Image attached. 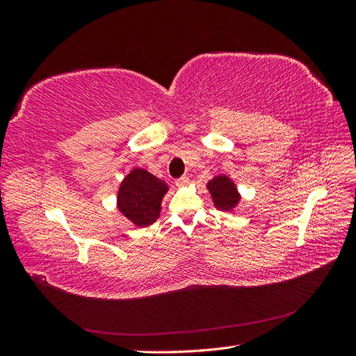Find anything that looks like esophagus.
<instances>
[{"mask_svg":"<svg viewBox=\"0 0 356 356\" xmlns=\"http://www.w3.org/2000/svg\"><path fill=\"white\" fill-rule=\"evenodd\" d=\"M188 182H190L188 177H181L175 181V184H177V187H186V186H188Z\"/></svg>","mask_w":356,"mask_h":356,"instance_id":"obj_1","label":"esophagus"}]
</instances>
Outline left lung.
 I'll list each match as a JSON object with an SVG mask.
<instances>
[{
    "mask_svg": "<svg viewBox=\"0 0 356 356\" xmlns=\"http://www.w3.org/2000/svg\"><path fill=\"white\" fill-rule=\"evenodd\" d=\"M207 188L211 193L215 208L224 212H233L242 199L233 179L225 174L217 175L208 181Z\"/></svg>",
    "mask_w": 356,
    "mask_h": 356,
    "instance_id": "obj_1",
    "label": "left lung"
}]
</instances>
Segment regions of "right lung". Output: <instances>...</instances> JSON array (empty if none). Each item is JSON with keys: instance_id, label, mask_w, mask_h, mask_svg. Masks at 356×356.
Segmentation results:
<instances>
[{"instance_id": "right-lung-1", "label": "right lung", "mask_w": 356, "mask_h": 356, "mask_svg": "<svg viewBox=\"0 0 356 356\" xmlns=\"http://www.w3.org/2000/svg\"><path fill=\"white\" fill-rule=\"evenodd\" d=\"M168 190L163 179L143 168H134L118 187L117 208L136 227H147L160 217L161 200Z\"/></svg>"}]
</instances>
